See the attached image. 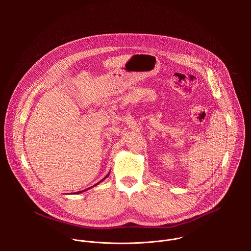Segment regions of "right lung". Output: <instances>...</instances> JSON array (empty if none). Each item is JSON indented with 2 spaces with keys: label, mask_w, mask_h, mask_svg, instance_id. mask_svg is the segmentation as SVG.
I'll list each match as a JSON object with an SVG mask.
<instances>
[{
  "label": "right lung",
  "mask_w": 251,
  "mask_h": 251,
  "mask_svg": "<svg viewBox=\"0 0 251 251\" xmlns=\"http://www.w3.org/2000/svg\"><path fill=\"white\" fill-rule=\"evenodd\" d=\"M107 176H108V175H107V176H105V177H104V178H106V177H107ZM104 178H103V180H104ZM103 180H101V181H100V182H99V183H101V182H102V181H103ZM99 183H97V184H96V185H98V184H99ZM96 185H94V186H96ZM94 186H93V187H94ZM91 188H92V187H91ZM89 189H90V188H89ZM86 190H88V189H86ZM86 190H84V191H86ZM84 191H80V192H76V193H75V194H79V193H82V192H84Z\"/></svg>",
  "instance_id": "1"
}]
</instances>
